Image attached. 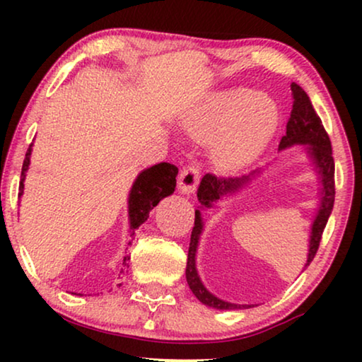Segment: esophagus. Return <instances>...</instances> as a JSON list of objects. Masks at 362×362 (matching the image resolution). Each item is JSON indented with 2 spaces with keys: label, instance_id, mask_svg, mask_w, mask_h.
Segmentation results:
<instances>
[{
  "label": "esophagus",
  "instance_id": "obj_1",
  "mask_svg": "<svg viewBox=\"0 0 362 362\" xmlns=\"http://www.w3.org/2000/svg\"><path fill=\"white\" fill-rule=\"evenodd\" d=\"M197 180H199V171L194 170V168H186L177 176V189L185 192V194H189L196 187Z\"/></svg>",
  "mask_w": 362,
  "mask_h": 362
}]
</instances>
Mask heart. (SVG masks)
<instances>
[{"label": "heart", "instance_id": "heart-1", "mask_svg": "<svg viewBox=\"0 0 362 362\" xmlns=\"http://www.w3.org/2000/svg\"><path fill=\"white\" fill-rule=\"evenodd\" d=\"M222 143H224L226 148H227V146H234V143H232L230 136L227 135V133H224V135H222Z\"/></svg>", "mask_w": 362, "mask_h": 362}]
</instances>
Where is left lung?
I'll return each mask as SVG.
<instances>
[{
    "instance_id": "1",
    "label": "left lung",
    "mask_w": 362,
    "mask_h": 362,
    "mask_svg": "<svg viewBox=\"0 0 362 362\" xmlns=\"http://www.w3.org/2000/svg\"><path fill=\"white\" fill-rule=\"evenodd\" d=\"M33 145L34 143L29 145L26 158H24L23 163L18 199H21V196L24 194V181H26V173L29 170V165H31ZM176 175V166L170 165V163H158V165L146 168V170L138 173V176L135 177V181H133L130 187V192H128V221H130L132 235L148 219L153 207L161 199H165V197L171 196L175 192ZM127 260L130 259L128 257L123 259V264L125 265Z\"/></svg>"
}]
</instances>
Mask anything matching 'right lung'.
<instances>
[{
    "mask_svg": "<svg viewBox=\"0 0 362 362\" xmlns=\"http://www.w3.org/2000/svg\"><path fill=\"white\" fill-rule=\"evenodd\" d=\"M293 90V110H291V117L286 125V135L281 138L279 151H284L286 148H291L295 145L305 146L308 150L310 160L315 165V171L318 175V180L321 182L320 189V201L318 207H316V214L311 222V232H310V245H308V260L306 265H310V262L313 260L320 247L321 234H323L326 222L331 216L334 204V161L333 155H331V143L329 138L326 135L323 125H321L320 117L316 115L311 105L310 97L306 95L303 88L296 87L291 88ZM254 171L250 175L235 177V180H224L217 181L214 177L204 176L202 177L199 187H197V201H199V207L196 209L194 217V227L191 232V244L189 252H187V265H186V280L187 285L192 293L197 296V300L201 303L217 310H240V308H250L245 305H235L229 303V301L219 300L209 291L206 290V286L202 285V280L199 274H197L196 267V254H197V245H199V239L202 230H204V221H202V209L204 207H212L214 202H217L221 197L227 194H234L244 187L250 180H254L257 176Z\"/></svg>",
    "mask_w": 362,
    "mask_h": 362,
    "instance_id": "right-lung-1",
    "label": "right lung"
}]
</instances>
